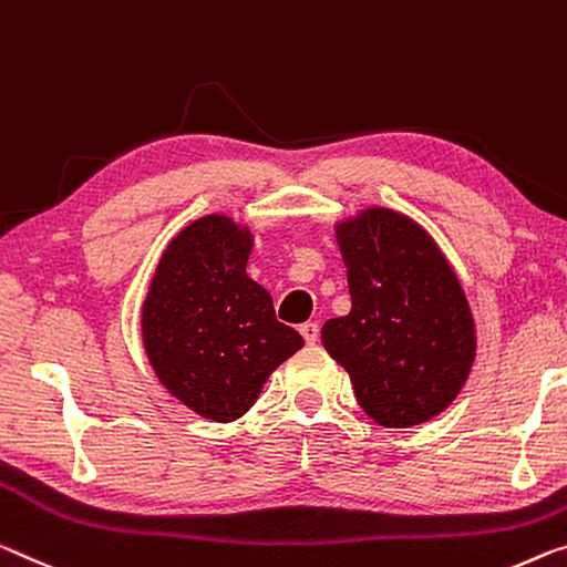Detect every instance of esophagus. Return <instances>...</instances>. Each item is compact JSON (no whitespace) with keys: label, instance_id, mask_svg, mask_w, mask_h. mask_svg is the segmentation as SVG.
Here are the masks:
<instances>
[{"label":"esophagus","instance_id":"1","mask_svg":"<svg viewBox=\"0 0 567 567\" xmlns=\"http://www.w3.org/2000/svg\"><path fill=\"white\" fill-rule=\"evenodd\" d=\"M300 332H302L305 343H318V338H320V326H318V322H302V326H300Z\"/></svg>","mask_w":567,"mask_h":567}]
</instances>
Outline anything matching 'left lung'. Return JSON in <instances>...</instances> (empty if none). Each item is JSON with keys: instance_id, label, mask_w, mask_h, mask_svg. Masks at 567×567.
<instances>
[{"instance_id": "obj_1", "label": "left lung", "mask_w": 567, "mask_h": 567, "mask_svg": "<svg viewBox=\"0 0 567 567\" xmlns=\"http://www.w3.org/2000/svg\"><path fill=\"white\" fill-rule=\"evenodd\" d=\"M350 312L320 330L375 424L409 429L460 396L477 330L460 280L424 227L383 206L336 227Z\"/></svg>"}]
</instances>
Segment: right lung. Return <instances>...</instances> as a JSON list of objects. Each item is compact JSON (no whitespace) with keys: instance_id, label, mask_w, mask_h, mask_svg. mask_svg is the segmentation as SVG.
Segmentation results:
<instances>
[{"instance_id":"obj_1","label":"right lung","mask_w":567,"mask_h":567,"mask_svg":"<svg viewBox=\"0 0 567 567\" xmlns=\"http://www.w3.org/2000/svg\"><path fill=\"white\" fill-rule=\"evenodd\" d=\"M251 231L209 214L168 241L141 312L146 355L171 396L204 419L235 421L277 365L305 346L247 275Z\"/></svg>"}]
</instances>
